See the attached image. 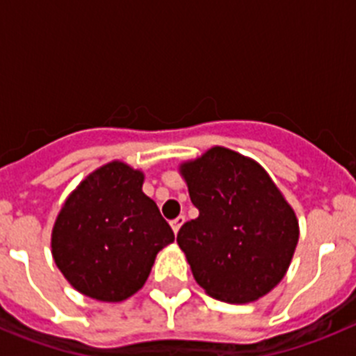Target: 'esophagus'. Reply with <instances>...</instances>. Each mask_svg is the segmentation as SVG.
Segmentation results:
<instances>
[{
	"instance_id": "esophagus-1",
	"label": "esophagus",
	"mask_w": 356,
	"mask_h": 356,
	"mask_svg": "<svg viewBox=\"0 0 356 356\" xmlns=\"http://www.w3.org/2000/svg\"><path fill=\"white\" fill-rule=\"evenodd\" d=\"M184 222H185V216H178V217H176V219H172V221H171L172 232H175V234H178Z\"/></svg>"
}]
</instances>
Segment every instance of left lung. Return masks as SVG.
Segmentation results:
<instances>
[{
  "label": "left lung",
  "instance_id": "1",
  "mask_svg": "<svg viewBox=\"0 0 356 356\" xmlns=\"http://www.w3.org/2000/svg\"><path fill=\"white\" fill-rule=\"evenodd\" d=\"M200 216L178 232L200 287L226 303L273 291L291 266L300 226L271 176L254 160L216 146L180 165Z\"/></svg>",
  "mask_w": 356,
  "mask_h": 356
}]
</instances>
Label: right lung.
Listing matches in <instances>:
<instances>
[{"label": "right lung", "instance_id": "right-lung-1", "mask_svg": "<svg viewBox=\"0 0 356 356\" xmlns=\"http://www.w3.org/2000/svg\"><path fill=\"white\" fill-rule=\"evenodd\" d=\"M143 184V172L128 163H105L69 194L56 217V267L92 300L115 303L134 296L146 284L156 253L175 241Z\"/></svg>", "mask_w": 356, "mask_h": 356}]
</instances>
